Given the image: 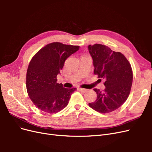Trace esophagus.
<instances>
[{
	"label": "esophagus",
	"mask_w": 152,
	"mask_h": 152,
	"mask_svg": "<svg viewBox=\"0 0 152 152\" xmlns=\"http://www.w3.org/2000/svg\"><path fill=\"white\" fill-rule=\"evenodd\" d=\"M79 90L81 92H82V93H85V92H86L87 91V89H84V88H79Z\"/></svg>",
	"instance_id": "34e87169"
}]
</instances>
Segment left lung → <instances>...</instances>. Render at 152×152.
Listing matches in <instances>:
<instances>
[{
	"label": "left lung",
	"mask_w": 152,
	"mask_h": 152,
	"mask_svg": "<svg viewBox=\"0 0 152 152\" xmlns=\"http://www.w3.org/2000/svg\"><path fill=\"white\" fill-rule=\"evenodd\" d=\"M88 49L94 74L105 80L103 91L94 89L97 98L89 105L99 113L112 112L121 107L130 94L133 78L131 64L121 53L113 51L104 45H89Z\"/></svg>",
	"instance_id": "1"
}]
</instances>
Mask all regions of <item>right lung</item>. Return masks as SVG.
Masks as SVG:
<instances>
[{"label": "right lung", "instance_id": "1", "mask_svg": "<svg viewBox=\"0 0 152 152\" xmlns=\"http://www.w3.org/2000/svg\"><path fill=\"white\" fill-rule=\"evenodd\" d=\"M79 49L78 45L53 42L40 49L27 69V93L35 107L43 112L57 113L68 104L76 88L66 89L57 83V75L66 59Z\"/></svg>", "mask_w": 152, "mask_h": 152}]
</instances>
